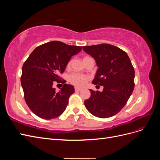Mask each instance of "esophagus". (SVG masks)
<instances>
[{
    "label": "esophagus",
    "mask_w": 160,
    "mask_h": 160,
    "mask_svg": "<svg viewBox=\"0 0 160 160\" xmlns=\"http://www.w3.org/2000/svg\"><path fill=\"white\" fill-rule=\"evenodd\" d=\"M81 89H82V88H78V87H75V91H80Z\"/></svg>",
    "instance_id": "1"
}]
</instances>
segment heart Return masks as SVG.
Instances as JSON below:
<instances>
[{
  "mask_svg": "<svg viewBox=\"0 0 160 160\" xmlns=\"http://www.w3.org/2000/svg\"><path fill=\"white\" fill-rule=\"evenodd\" d=\"M89 57H85L83 58V61L85 60L86 59H88ZM71 65V61H69L68 63H67V67H69ZM88 77L85 76V75L83 74H81V73H74L72 74L69 77V81L71 83L76 86H83L86 83L87 81H88Z\"/></svg>",
  "mask_w": 160,
  "mask_h": 160,
  "instance_id": "obj_1",
  "label": "heart"
}]
</instances>
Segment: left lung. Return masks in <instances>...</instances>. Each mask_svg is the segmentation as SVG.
Returning a JSON list of instances; mask_svg holds the SVG:
<instances>
[{"label": "left lung", "instance_id": "obj_1", "mask_svg": "<svg viewBox=\"0 0 160 160\" xmlns=\"http://www.w3.org/2000/svg\"><path fill=\"white\" fill-rule=\"evenodd\" d=\"M94 58L98 69L92 83L103 85V91L90 89L91 97L84 104L95 117L108 118L119 113L127 103L134 89L135 71L128 55L109 44L83 47Z\"/></svg>", "mask_w": 160, "mask_h": 160}]
</instances>
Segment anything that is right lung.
<instances>
[{
    "label": "right lung",
    "mask_w": 160,
    "mask_h": 160,
    "mask_svg": "<svg viewBox=\"0 0 160 160\" xmlns=\"http://www.w3.org/2000/svg\"><path fill=\"white\" fill-rule=\"evenodd\" d=\"M82 47L72 46L55 41L35 48L24 62L21 77L24 97L28 107L38 117L51 119L59 117L68 105L74 87L65 84L59 75ZM55 81L64 83L57 92L52 85Z\"/></svg>",
    "instance_id": "1"
}]
</instances>
